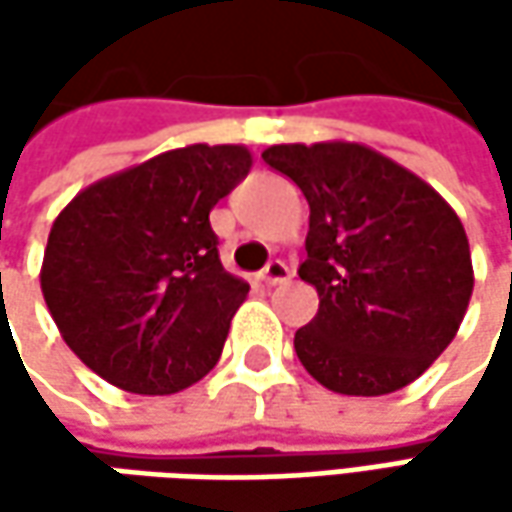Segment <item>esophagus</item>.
<instances>
[{"label":"esophagus","instance_id":"1","mask_svg":"<svg viewBox=\"0 0 512 512\" xmlns=\"http://www.w3.org/2000/svg\"><path fill=\"white\" fill-rule=\"evenodd\" d=\"M293 273H290V267L285 265V262H270V265L262 270V279H265V285H282V282H287Z\"/></svg>","mask_w":512,"mask_h":512}]
</instances>
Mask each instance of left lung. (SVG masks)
<instances>
[{
  "mask_svg": "<svg viewBox=\"0 0 512 512\" xmlns=\"http://www.w3.org/2000/svg\"><path fill=\"white\" fill-rule=\"evenodd\" d=\"M267 165L310 205L299 276L319 313L296 356L327 390L384 396L416 382L459 333L473 262L462 219L442 196L359 142L273 145Z\"/></svg>",
  "mask_w": 512,
  "mask_h": 512,
  "instance_id": "obj_1",
  "label": "left lung"
}]
</instances>
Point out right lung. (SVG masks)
Returning <instances> with one entry per match:
<instances>
[{
    "label": "right lung",
    "mask_w": 512,
    "mask_h": 512,
    "mask_svg": "<svg viewBox=\"0 0 512 512\" xmlns=\"http://www.w3.org/2000/svg\"><path fill=\"white\" fill-rule=\"evenodd\" d=\"M250 165L245 145H187L93 182L56 216L42 296L96 376L170 396L219 362L250 285L219 262L210 210Z\"/></svg>",
    "instance_id": "obj_1"
}]
</instances>
